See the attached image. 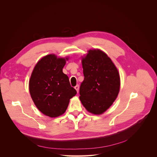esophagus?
I'll return each mask as SVG.
<instances>
[{
  "label": "esophagus",
  "mask_w": 157,
  "mask_h": 157,
  "mask_svg": "<svg viewBox=\"0 0 157 157\" xmlns=\"http://www.w3.org/2000/svg\"><path fill=\"white\" fill-rule=\"evenodd\" d=\"M75 89L76 90L77 93H78V92H79V86L78 85H76V86L75 87Z\"/></svg>",
  "instance_id": "34e87169"
}]
</instances>
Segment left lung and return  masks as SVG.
<instances>
[{
    "instance_id": "1",
    "label": "left lung",
    "mask_w": 157,
    "mask_h": 157,
    "mask_svg": "<svg viewBox=\"0 0 157 157\" xmlns=\"http://www.w3.org/2000/svg\"><path fill=\"white\" fill-rule=\"evenodd\" d=\"M84 79L79 89V99L93 114L105 112L116 99L121 86L116 65L103 51L90 49L81 57Z\"/></svg>"
}]
</instances>
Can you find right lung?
I'll return each mask as SVG.
<instances>
[{
  "mask_svg": "<svg viewBox=\"0 0 157 157\" xmlns=\"http://www.w3.org/2000/svg\"><path fill=\"white\" fill-rule=\"evenodd\" d=\"M69 57L50 54L41 58L35 66L29 81L31 98L42 114L50 117L63 114L70 100L77 92L71 86L63 68Z\"/></svg>",
  "mask_w": 157,
  "mask_h": 157,
  "instance_id": "1",
  "label": "right lung"
}]
</instances>
